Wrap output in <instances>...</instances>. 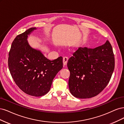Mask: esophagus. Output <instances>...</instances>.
<instances>
[{
    "label": "esophagus",
    "instance_id": "obj_1",
    "mask_svg": "<svg viewBox=\"0 0 124 124\" xmlns=\"http://www.w3.org/2000/svg\"><path fill=\"white\" fill-rule=\"evenodd\" d=\"M68 60H69V59H68L67 57H64L63 58V65L64 66H65L67 64Z\"/></svg>",
    "mask_w": 124,
    "mask_h": 124
}]
</instances>
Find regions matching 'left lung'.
Returning a JSON list of instances; mask_svg holds the SVG:
<instances>
[{
	"mask_svg": "<svg viewBox=\"0 0 124 124\" xmlns=\"http://www.w3.org/2000/svg\"><path fill=\"white\" fill-rule=\"evenodd\" d=\"M68 60L70 93L78 98L99 94L109 83L114 69L115 59L109 41L94 49L80 47Z\"/></svg>",
	"mask_w": 124,
	"mask_h": 124,
	"instance_id": "1",
	"label": "left lung"
}]
</instances>
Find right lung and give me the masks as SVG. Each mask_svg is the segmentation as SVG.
<instances>
[{
	"label": "right lung",
	"mask_w": 124,
	"mask_h": 124,
	"mask_svg": "<svg viewBox=\"0 0 124 124\" xmlns=\"http://www.w3.org/2000/svg\"><path fill=\"white\" fill-rule=\"evenodd\" d=\"M35 29L31 28L14 39L9 53L8 66L20 89L27 94L39 97L50 90L53 79L63 68V58L50 61L40 51L30 47L28 35Z\"/></svg>",
	"instance_id": "add662e5"
}]
</instances>
